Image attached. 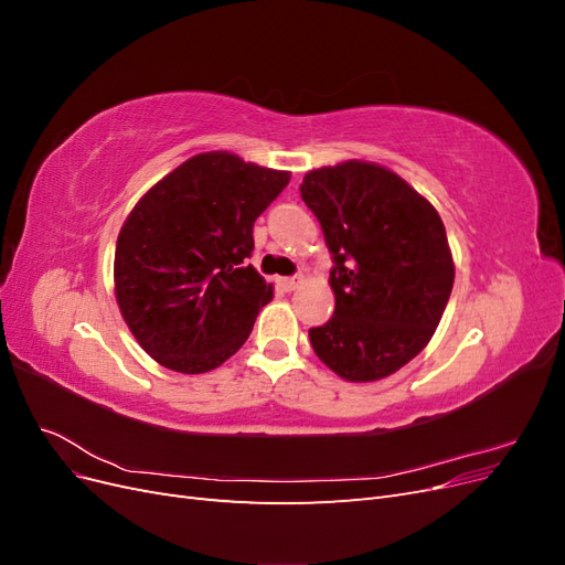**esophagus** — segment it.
Segmentation results:
<instances>
[{"mask_svg": "<svg viewBox=\"0 0 565 565\" xmlns=\"http://www.w3.org/2000/svg\"><path fill=\"white\" fill-rule=\"evenodd\" d=\"M301 276H292V278H278L276 285L282 289V292H292V289H297L301 285Z\"/></svg>", "mask_w": 565, "mask_h": 565, "instance_id": "obj_1", "label": "esophagus"}]
</instances>
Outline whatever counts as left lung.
<instances>
[{
	"label": "left lung",
	"instance_id": "1",
	"mask_svg": "<svg viewBox=\"0 0 565 565\" xmlns=\"http://www.w3.org/2000/svg\"><path fill=\"white\" fill-rule=\"evenodd\" d=\"M332 254V318L311 328L320 361L347 382L388 377L429 344L455 282L446 226L386 167L349 160L303 177Z\"/></svg>",
	"mask_w": 565,
	"mask_h": 565
}]
</instances>
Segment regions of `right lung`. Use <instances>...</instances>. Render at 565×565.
I'll list each match as a JSON object with an SVG mask.
<instances>
[{"instance_id":"add662e5","label":"right lung","mask_w":565,"mask_h":565,"mask_svg":"<svg viewBox=\"0 0 565 565\" xmlns=\"http://www.w3.org/2000/svg\"><path fill=\"white\" fill-rule=\"evenodd\" d=\"M289 172L202 152L136 202L115 247V297L143 351L200 374L241 349L273 287L247 259L254 221Z\"/></svg>"}]
</instances>
